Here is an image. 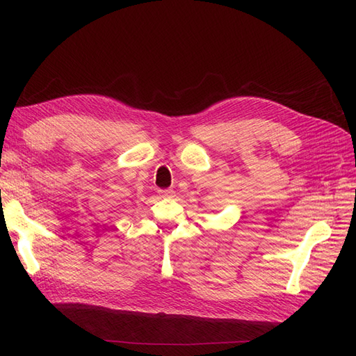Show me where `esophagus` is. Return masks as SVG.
Masks as SVG:
<instances>
[{"label":"esophagus","mask_w":356,"mask_h":356,"mask_svg":"<svg viewBox=\"0 0 356 356\" xmlns=\"http://www.w3.org/2000/svg\"><path fill=\"white\" fill-rule=\"evenodd\" d=\"M159 194L162 195V197H174V190H159Z\"/></svg>","instance_id":"esophagus-1"}]
</instances>
